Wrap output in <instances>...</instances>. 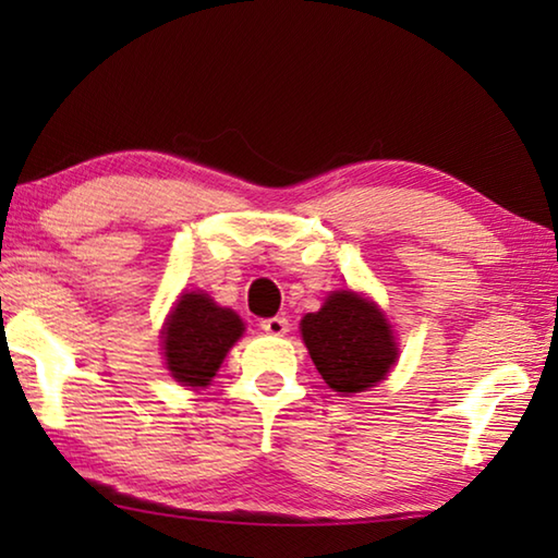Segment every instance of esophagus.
I'll return each mask as SVG.
<instances>
[{
	"mask_svg": "<svg viewBox=\"0 0 558 558\" xmlns=\"http://www.w3.org/2000/svg\"><path fill=\"white\" fill-rule=\"evenodd\" d=\"M288 327H290V323L286 317H268V319H263V323H260L263 332L272 335V337H282L288 332Z\"/></svg>",
	"mask_w": 558,
	"mask_h": 558,
	"instance_id": "esophagus-1",
	"label": "esophagus"
}]
</instances>
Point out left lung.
Returning a JSON list of instances; mask_svg holds the SVG:
<instances>
[{
  "label": "left lung",
  "mask_w": 558,
  "mask_h": 558,
  "mask_svg": "<svg viewBox=\"0 0 558 558\" xmlns=\"http://www.w3.org/2000/svg\"><path fill=\"white\" fill-rule=\"evenodd\" d=\"M300 332L317 372L339 396L372 389L399 359L386 315L374 300L354 290L329 292L317 313L302 317Z\"/></svg>",
  "instance_id": "8db88e82"
}]
</instances>
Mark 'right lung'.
<instances>
[{
	"label": "right lung",
	"mask_w": 558,
	"mask_h": 558,
	"mask_svg": "<svg viewBox=\"0 0 558 558\" xmlns=\"http://www.w3.org/2000/svg\"><path fill=\"white\" fill-rule=\"evenodd\" d=\"M245 332L243 319L202 290L182 292L162 329L165 364L172 379L204 389L219 372L223 356Z\"/></svg>",
	"instance_id": "add662e5"
}]
</instances>
